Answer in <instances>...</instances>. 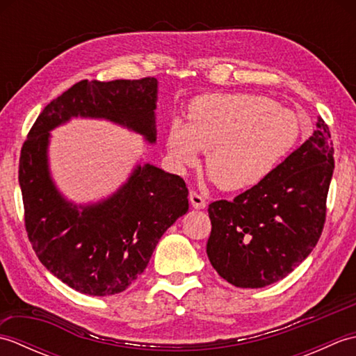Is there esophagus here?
I'll use <instances>...</instances> for the list:
<instances>
[{"label": "esophagus", "mask_w": 356, "mask_h": 356, "mask_svg": "<svg viewBox=\"0 0 356 356\" xmlns=\"http://www.w3.org/2000/svg\"><path fill=\"white\" fill-rule=\"evenodd\" d=\"M190 200H191L193 208H195V209H203V208L207 207V200L203 199L202 195L197 191H194V190L190 191Z\"/></svg>", "instance_id": "1"}]
</instances>
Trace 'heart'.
Returning <instances> with one entry per match:
<instances>
[{
	"label": "heart",
	"mask_w": 356,
	"mask_h": 356,
	"mask_svg": "<svg viewBox=\"0 0 356 356\" xmlns=\"http://www.w3.org/2000/svg\"><path fill=\"white\" fill-rule=\"evenodd\" d=\"M301 134L293 111L269 97L248 93H213L188 105V122L171 120L166 149L177 168L194 166L200 149L207 168L225 191L260 184L282 162Z\"/></svg>",
	"instance_id": "1"
}]
</instances>
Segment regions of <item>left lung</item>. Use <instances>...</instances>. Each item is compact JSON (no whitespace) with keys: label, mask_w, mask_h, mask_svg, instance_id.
<instances>
[{"label":"left lung","mask_w":356,"mask_h":356,"mask_svg":"<svg viewBox=\"0 0 356 356\" xmlns=\"http://www.w3.org/2000/svg\"><path fill=\"white\" fill-rule=\"evenodd\" d=\"M334 166L329 127L318 118L311 138L260 184L211 203L207 254L217 274L251 289L291 274L321 237Z\"/></svg>","instance_id":"1"}]
</instances>
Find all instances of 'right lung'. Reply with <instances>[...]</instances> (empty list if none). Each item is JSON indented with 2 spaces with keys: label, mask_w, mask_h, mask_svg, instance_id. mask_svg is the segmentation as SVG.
I'll use <instances>...</instances> for the list:
<instances>
[{
  "label": "right lung",
  "mask_w": 356,
  "mask_h": 356,
  "mask_svg": "<svg viewBox=\"0 0 356 356\" xmlns=\"http://www.w3.org/2000/svg\"><path fill=\"white\" fill-rule=\"evenodd\" d=\"M156 97L151 76L76 82L41 111L21 148L27 237L44 266L74 291L96 297L125 291L145 270L163 232L188 211V188L176 174L139 165L111 197L78 209L50 179L49 131L70 118H104L154 143Z\"/></svg>",
  "instance_id": "add662e5"
}]
</instances>
